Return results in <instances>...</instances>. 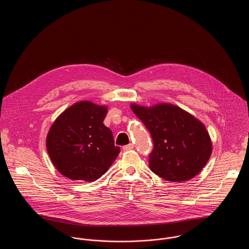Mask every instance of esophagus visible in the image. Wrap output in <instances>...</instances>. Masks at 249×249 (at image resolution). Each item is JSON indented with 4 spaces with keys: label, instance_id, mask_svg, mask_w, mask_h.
I'll return each mask as SVG.
<instances>
[{
    "label": "esophagus",
    "instance_id": "esophagus-1",
    "mask_svg": "<svg viewBox=\"0 0 249 249\" xmlns=\"http://www.w3.org/2000/svg\"><path fill=\"white\" fill-rule=\"evenodd\" d=\"M133 147H134L133 143H129V144L124 145V146H123V150H124V151H128V150H131V149H133Z\"/></svg>",
    "mask_w": 249,
    "mask_h": 249
}]
</instances>
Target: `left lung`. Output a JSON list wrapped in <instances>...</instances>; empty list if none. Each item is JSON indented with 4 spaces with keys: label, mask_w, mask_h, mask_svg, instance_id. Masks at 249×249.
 <instances>
[{
    "label": "left lung",
    "mask_w": 249,
    "mask_h": 249,
    "mask_svg": "<svg viewBox=\"0 0 249 249\" xmlns=\"http://www.w3.org/2000/svg\"><path fill=\"white\" fill-rule=\"evenodd\" d=\"M131 110L152 137L148 161L154 174L167 181L184 182L201 172L212 153L210 136L201 122L172 105H132Z\"/></svg>",
    "instance_id": "8db88e82"
}]
</instances>
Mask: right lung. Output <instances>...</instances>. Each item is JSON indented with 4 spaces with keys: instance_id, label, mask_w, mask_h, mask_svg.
Wrapping results in <instances>:
<instances>
[{
    "instance_id": "obj_1",
    "label": "right lung",
    "mask_w": 249,
    "mask_h": 249,
    "mask_svg": "<svg viewBox=\"0 0 249 249\" xmlns=\"http://www.w3.org/2000/svg\"><path fill=\"white\" fill-rule=\"evenodd\" d=\"M107 108L79 102L65 110L48 132L47 148L59 173L71 180L93 182L105 175L120 152L105 126Z\"/></svg>"
}]
</instances>
